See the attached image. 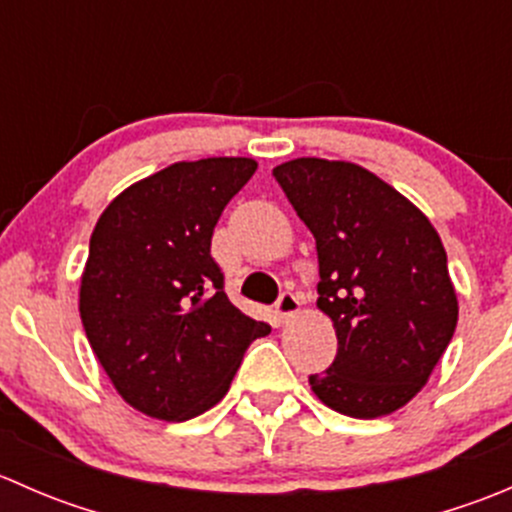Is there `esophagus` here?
<instances>
[{
    "label": "esophagus",
    "instance_id": "obj_1",
    "mask_svg": "<svg viewBox=\"0 0 512 512\" xmlns=\"http://www.w3.org/2000/svg\"><path fill=\"white\" fill-rule=\"evenodd\" d=\"M275 309L277 314H280L282 322H287L289 317H294V314L299 312V297L294 292H282L280 299H277Z\"/></svg>",
    "mask_w": 512,
    "mask_h": 512
}]
</instances>
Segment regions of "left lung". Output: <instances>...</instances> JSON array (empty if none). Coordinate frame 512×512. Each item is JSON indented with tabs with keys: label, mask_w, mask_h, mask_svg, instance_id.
Masks as SVG:
<instances>
[{
	"label": "left lung",
	"mask_w": 512,
	"mask_h": 512,
	"mask_svg": "<svg viewBox=\"0 0 512 512\" xmlns=\"http://www.w3.org/2000/svg\"><path fill=\"white\" fill-rule=\"evenodd\" d=\"M272 175L317 240V307L337 329V356L309 376L312 391L352 418L401 409L456 332L441 237L416 205L361 165L297 158Z\"/></svg>",
	"instance_id": "left-lung-1"
}]
</instances>
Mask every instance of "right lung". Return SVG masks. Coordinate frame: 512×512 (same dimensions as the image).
Returning <instances> with one entry per match:
<instances>
[{"mask_svg": "<svg viewBox=\"0 0 512 512\" xmlns=\"http://www.w3.org/2000/svg\"><path fill=\"white\" fill-rule=\"evenodd\" d=\"M250 158L173 163L123 190L98 218L81 277L86 339L118 394L160 421H188L230 389L270 324L242 314L210 255Z\"/></svg>", "mask_w": 512, "mask_h": 512, "instance_id": "add662e5", "label": "right lung"}]
</instances>
